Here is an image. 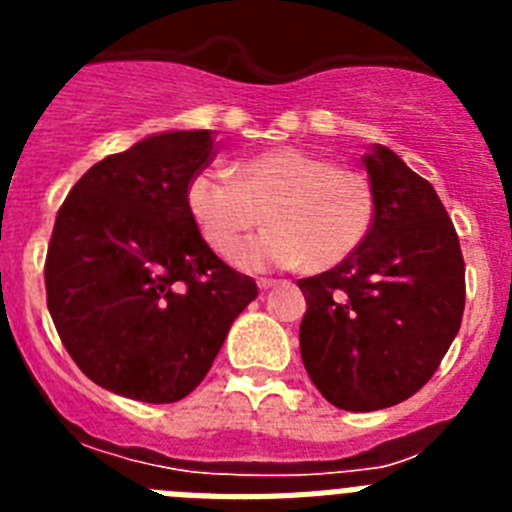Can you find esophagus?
<instances>
[{
  "label": "esophagus",
  "mask_w": 512,
  "mask_h": 512,
  "mask_svg": "<svg viewBox=\"0 0 512 512\" xmlns=\"http://www.w3.org/2000/svg\"><path fill=\"white\" fill-rule=\"evenodd\" d=\"M277 279H269V277H261L259 279V289H264V292H266V289H271V287H277Z\"/></svg>",
  "instance_id": "esophagus-1"
}]
</instances>
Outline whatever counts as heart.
<instances>
[{"instance_id": "b5f03b06", "label": "heart", "mask_w": 512, "mask_h": 512, "mask_svg": "<svg viewBox=\"0 0 512 512\" xmlns=\"http://www.w3.org/2000/svg\"><path fill=\"white\" fill-rule=\"evenodd\" d=\"M197 171L184 200L202 241L228 256L261 223L269 230L235 253L246 271L305 264L325 271L351 259L374 225V192L364 174L305 148L282 146L241 158L233 169Z\"/></svg>"}]
</instances>
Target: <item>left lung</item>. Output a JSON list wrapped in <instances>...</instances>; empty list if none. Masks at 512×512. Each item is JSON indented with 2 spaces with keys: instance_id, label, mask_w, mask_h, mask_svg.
Segmentation results:
<instances>
[{
  "instance_id": "1",
  "label": "left lung",
  "mask_w": 512,
  "mask_h": 512,
  "mask_svg": "<svg viewBox=\"0 0 512 512\" xmlns=\"http://www.w3.org/2000/svg\"><path fill=\"white\" fill-rule=\"evenodd\" d=\"M364 169L374 192L366 241L336 269L297 282L307 302L302 364L320 395L351 413L413 397L464 315V259L436 189L379 143Z\"/></svg>"
}]
</instances>
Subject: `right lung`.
Wrapping results in <instances>:
<instances>
[{"mask_svg": "<svg viewBox=\"0 0 512 512\" xmlns=\"http://www.w3.org/2000/svg\"><path fill=\"white\" fill-rule=\"evenodd\" d=\"M212 153V130L153 133L94 164L58 210L48 312L76 366L115 395L187 397L259 295L189 217L184 192Z\"/></svg>", "mask_w": 512, "mask_h": 512, "instance_id": "obj_1", "label": "right lung"}]
</instances>
